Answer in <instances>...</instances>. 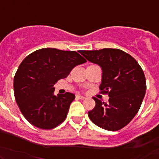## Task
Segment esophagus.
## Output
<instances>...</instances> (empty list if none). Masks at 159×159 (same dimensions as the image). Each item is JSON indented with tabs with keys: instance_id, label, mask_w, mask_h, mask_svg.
<instances>
[{
	"instance_id": "obj_1",
	"label": "esophagus",
	"mask_w": 159,
	"mask_h": 159,
	"mask_svg": "<svg viewBox=\"0 0 159 159\" xmlns=\"http://www.w3.org/2000/svg\"><path fill=\"white\" fill-rule=\"evenodd\" d=\"M77 98H79V99H85L86 98L84 96L81 95V94H78V95H77Z\"/></svg>"
}]
</instances>
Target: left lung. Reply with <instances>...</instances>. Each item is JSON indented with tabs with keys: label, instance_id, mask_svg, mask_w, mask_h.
Listing matches in <instances>:
<instances>
[{
	"label": "left lung",
	"instance_id": "left-lung-1",
	"mask_svg": "<svg viewBox=\"0 0 159 159\" xmlns=\"http://www.w3.org/2000/svg\"><path fill=\"white\" fill-rule=\"evenodd\" d=\"M89 61L102 68L101 93L108 94V103L93 98L95 107L89 111L94 124L108 131L121 129L139 111L146 91L143 70L135 59L119 49L82 51Z\"/></svg>",
	"mask_w": 159,
	"mask_h": 159
}]
</instances>
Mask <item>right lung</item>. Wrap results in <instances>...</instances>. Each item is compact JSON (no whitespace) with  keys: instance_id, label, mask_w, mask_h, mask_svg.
<instances>
[{"instance_id":"add662e5","label":"right lung","mask_w":159,"mask_h":159,"mask_svg":"<svg viewBox=\"0 0 159 159\" xmlns=\"http://www.w3.org/2000/svg\"><path fill=\"white\" fill-rule=\"evenodd\" d=\"M85 62L76 51L51 48L34 51L22 61L14 75V92L22 115L30 124L52 129L65 121L75 95L70 92L54 95L53 86Z\"/></svg>"}]
</instances>
